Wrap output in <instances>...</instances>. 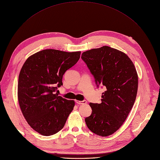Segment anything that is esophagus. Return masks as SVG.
Returning <instances> with one entry per match:
<instances>
[{
  "instance_id": "1",
  "label": "esophagus",
  "mask_w": 160,
  "mask_h": 160,
  "mask_svg": "<svg viewBox=\"0 0 160 160\" xmlns=\"http://www.w3.org/2000/svg\"><path fill=\"white\" fill-rule=\"evenodd\" d=\"M75 102L78 105H82V104H85L87 103V101L85 100H83V101H78V100H76Z\"/></svg>"
}]
</instances>
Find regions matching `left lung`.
Masks as SVG:
<instances>
[{
    "label": "left lung",
    "instance_id": "1",
    "mask_svg": "<svg viewBox=\"0 0 160 160\" xmlns=\"http://www.w3.org/2000/svg\"><path fill=\"white\" fill-rule=\"evenodd\" d=\"M82 59L94 76L98 86L106 91L101 103H92V113L85 119L94 133L107 137L118 131L132 110L138 90V75L128 56L107 46L83 52Z\"/></svg>",
    "mask_w": 160,
    "mask_h": 160
}]
</instances>
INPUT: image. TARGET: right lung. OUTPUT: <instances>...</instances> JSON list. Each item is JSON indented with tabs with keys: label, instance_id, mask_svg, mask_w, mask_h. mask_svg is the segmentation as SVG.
<instances>
[{
	"label": "right lung",
	"instance_id": "obj_1",
	"mask_svg": "<svg viewBox=\"0 0 160 160\" xmlns=\"http://www.w3.org/2000/svg\"><path fill=\"white\" fill-rule=\"evenodd\" d=\"M81 52L47 49L26 60L18 77V99L28 124L43 136L61 130L75 106L73 100L58 96L65 72L79 60Z\"/></svg>",
	"mask_w": 160,
	"mask_h": 160
}]
</instances>
